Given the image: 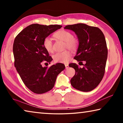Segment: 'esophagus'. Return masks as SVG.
<instances>
[{"mask_svg":"<svg viewBox=\"0 0 123 123\" xmlns=\"http://www.w3.org/2000/svg\"><path fill=\"white\" fill-rule=\"evenodd\" d=\"M64 65H65L66 69H67V68H68V63H66V64H64Z\"/></svg>","mask_w":123,"mask_h":123,"instance_id":"obj_1","label":"esophagus"}]
</instances>
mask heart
Returning a JSON list of instances; mask_svg holds the SVG:
<instances>
[{
	"label": "heart",
	"instance_id": "obj_1",
	"mask_svg": "<svg viewBox=\"0 0 123 123\" xmlns=\"http://www.w3.org/2000/svg\"><path fill=\"white\" fill-rule=\"evenodd\" d=\"M55 38L64 42V49H69L73 51H75L79 47L78 39L73 37V35L71 32L64 30L58 31L54 35ZM43 45L44 49L48 53H53L54 51L53 42L51 39L47 37L45 38L43 42ZM71 56V53L69 50L63 51L60 53H57L53 56L54 61L56 63H66L69 61Z\"/></svg>",
	"mask_w": 123,
	"mask_h": 123
}]
</instances>
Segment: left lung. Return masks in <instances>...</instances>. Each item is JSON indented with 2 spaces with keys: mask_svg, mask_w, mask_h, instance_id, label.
<instances>
[{
  "mask_svg": "<svg viewBox=\"0 0 123 123\" xmlns=\"http://www.w3.org/2000/svg\"><path fill=\"white\" fill-rule=\"evenodd\" d=\"M64 29L75 33L79 40V47L74 59L79 62L85 61L82 68L76 63H70L75 74L70 80L72 86L82 92L92 91L103 79L107 58V48L104 35L97 27L85 24L68 25Z\"/></svg>",
  "mask_w": 123,
  "mask_h": 123,
  "instance_id": "1",
  "label": "left lung"
}]
</instances>
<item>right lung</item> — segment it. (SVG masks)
Here are the masks:
<instances>
[{"label": "right lung", "instance_id": "add662e5", "mask_svg": "<svg viewBox=\"0 0 123 123\" xmlns=\"http://www.w3.org/2000/svg\"><path fill=\"white\" fill-rule=\"evenodd\" d=\"M61 27L60 25L33 24L24 29L14 39V66L25 85L36 94L51 90L58 75L65 69V66L61 63L49 68L42 66L43 63H50L53 60L43 47V41Z\"/></svg>", "mask_w": 123, "mask_h": 123}]
</instances>
